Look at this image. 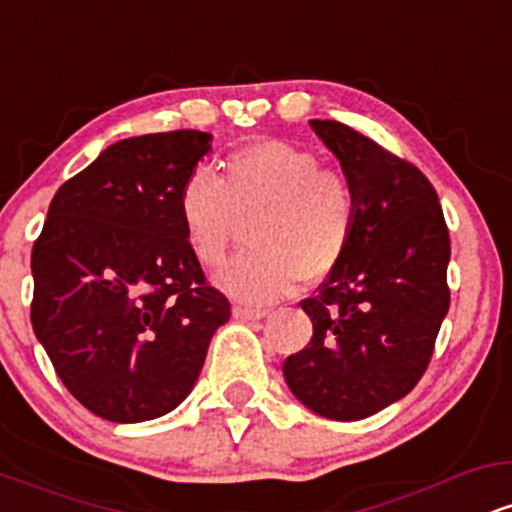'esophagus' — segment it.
Masks as SVG:
<instances>
[{"label":"esophagus","mask_w":512,"mask_h":512,"mask_svg":"<svg viewBox=\"0 0 512 512\" xmlns=\"http://www.w3.org/2000/svg\"><path fill=\"white\" fill-rule=\"evenodd\" d=\"M233 317H240V320H262V317H267V310L248 308V305H233Z\"/></svg>","instance_id":"34e87169"}]
</instances>
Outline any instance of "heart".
Returning <instances> with one entry per match:
<instances>
[{"instance_id": "b5f03b06", "label": "heart", "mask_w": 512, "mask_h": 512, "mask_svg": "<svg viewBox=\"0 0 512 512\" xmlns=\"http://www.w3.org/2000/svg\"><path fill=\"white\" fill-rule=\"evenodd\" d=\"M226 175L209 166L187 173L178 216L187 248L204 267H219L240 221H252L255 248L238 255L216 284L243 303H272L298 281H320L344 260L358 221V197L346 175L322 166L303 146L260 139L233 151Z\"/></svg>"}]
</instances>
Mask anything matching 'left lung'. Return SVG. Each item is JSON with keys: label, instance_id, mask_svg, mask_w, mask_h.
Returning a JSON list of instances; mask_svg holds the SVG:
<instances>
[{"label": "left lung", "instance_id": "8db88e82", "mask_svg": "<svg viewBox=\"0 0 512 512\" xmlns=\"http://www.w3.org/2000/svg\"><path fill=\"white\" fill-rule=\"evenodd\" d=\"M358 197L344 260L301 308L313 339L284 361L315 414L358 421L414 390L450 308V236L436 187L414 163L337 120H310Z\"/></svg>", "mask_w": 512, "mask_h": 512}]
</instances>
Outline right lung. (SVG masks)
I'll return each instance as SVG.
<instances>
[{"label": "right lung", "mask_w": 512, "mask_h": 512, "mask_svg": "<svg viewBox=\"0 0 512 512\" xmlns=\"http://www.w3.org/2000/svg\"><path fill=\"white\" fill-rule=\"evenodd\" d=\"M209 139L175 129L108 146L57 190L33 243V332L64 387L101 419L173 411L231 317L178 216L182 180Z\"/></svg>", "instance_id": "right-lung-1"}]
</instances>
